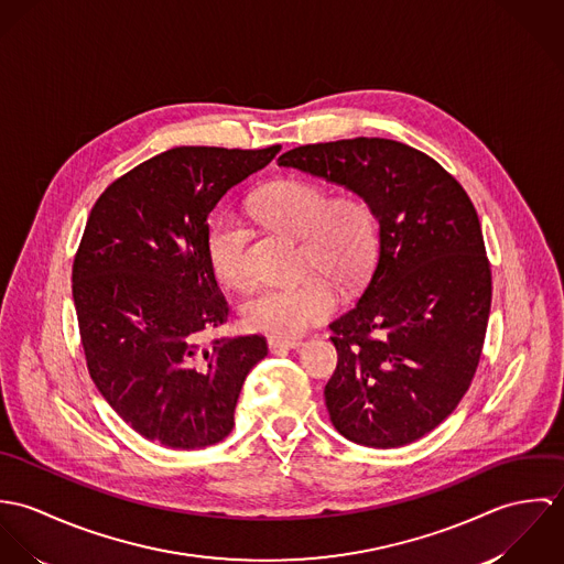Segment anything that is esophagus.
I'll use <instances>...</instances> for the list:
<instances>
[{
  "instance_id": "34e87169",
  "label": "esophagus",
  "mask_w": 564,
  "mask_h": 564,
  "mask_svg": "<svg viewBox=\"0 0 564 564\" xmlns=\"http://www.w3.org/2000/svg\"><path fill=\"white\" fill-rule=\"evenodd\" d=\"M269 343V349L271 351H280V349H295V347H300V340L297 338H269L267 340Z\"/></svg>"
}]
</instances>
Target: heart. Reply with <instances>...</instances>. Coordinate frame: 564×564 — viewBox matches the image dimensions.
I'll return each instance as SVG.
<instances>
[{
  "mask_svg": "<svg viewBox=\"0 0 564 564\" xmlns=\"http://www.w3.org/2000/svg\"><path fill=\"white\" fill-rule=\"evenodd\" d=\"M253 215L280 232L302 237L306 267H317L340 286L358 284L378 251V215L362 195L332 199L311 180H282L267 186L251 204ZM206 253L217 280L245 289L251 280L247 228L239 217H219L206 237ZM336 308V293L323 275L295 284H271L256 291L242 306V322L273 338H293Z\"/></svg>",
  "mask_w": 564,
  "mask_h": 564,
  "instance_id": "obj_1",
  "label": "heart"
}]
</instances>
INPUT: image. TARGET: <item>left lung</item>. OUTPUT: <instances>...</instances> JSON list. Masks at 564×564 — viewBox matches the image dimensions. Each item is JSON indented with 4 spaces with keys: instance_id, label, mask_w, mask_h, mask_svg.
Wrapping results in <instances>:
<instances>
[{
    "instance_id": "obj_1",
    "label": "left lung",
    "mask_w": 564,
    "mask_h": 564,
    "mask_svg": "<svg viewBox=\"0 0 564 564\" xmlns=\"http://www.w3.org/2000/svg\"><path fill=\"white\" fill-rule=\"evenodd\" d=\"M367 197L380 251L358 304L329 323L338 354L325 384L332 425L367 447H402L443 423L482 356L492 278L463 184L391 139H343L280 156Z\"/></svg>"
}]
</instances>
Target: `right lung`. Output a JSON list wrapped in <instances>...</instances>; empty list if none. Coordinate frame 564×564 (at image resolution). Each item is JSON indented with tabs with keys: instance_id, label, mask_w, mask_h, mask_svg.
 Segmentation results:
<instances>
[{
	"instance_id": "add662e5",
	"label": "right lung",
	"mask_w": 564,
	"mask_h": 564,
	"mask_svg": "<svg viewBox=\"0 0 564 564\" xmlns=\"http://www.w3.org/2000/svg\"><path fill=\"white\" fill-rule=\"evenodd\" d=\"M280 150H166L117 177L88 215L72 271L86 369L164 447L226 438L245 376L267 356L260 334L204 340L230 315L206 237L217 202Z\"/></svg>"
}]
</instances>
